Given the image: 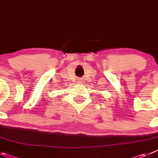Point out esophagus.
<instances>
[{"mask_svg": "<svg viewBox=\"0 0 158 158\" xmlns=\"http://www.w3.org/2000/svg\"><path fill=\"white\" fill-rule=\"evenodd\" d=\"M78 82H79V83H81V84H83V82H83V80L81 79V78H80V79H78Z\"/></svg>", "mask_w": 158, "mask_h": 158, "instance_id": "obj_1", "label": "esophagus"}]
</instances>
